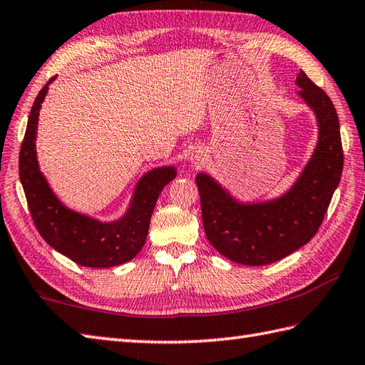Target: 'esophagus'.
Segmentation results:
<instances>
[{"label":"esophagus","instance_id":"obj_1","mask_svg":"<svg viewBox=\"0 0 365 365\" xmlns=\"http://www.w3.org/2000/svg\"><path fill=\"white\" fill-rule=\"evenodd\" d=\"M205 160V153L202 150H196L195 153H191V161L195 163V165H200V163H204Z\"/></svg>","mask_w":365,"mask_h":365}]
</instances>
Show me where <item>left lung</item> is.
Masks as SVG:
<instances>
[{"instance_id": "left-lung-1", "label": "left lung", "mask_w": 365, "mask_h": 365, "mask_svg": "<svg viewBox=\"0 0 365 365\" xmlns=\"http://www.w3.org/2000/svg\"><path fill=\"white\" fill-rule=\"evenodd\" d=\"M297 84L298 94L319 120V143L297 183L282 197L240 204L210 175L196 177L208 242L224 257L242 265H268L311 242L342 175L344 150L336 108L302 71Z\"/></svg>"}]
</instances>
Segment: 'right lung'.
<instances>
[{
    "label": "right lung",
    "instance_id": "obj_1",
    "mask_svg": "<svg viewBox=\"0 0 365 365\" xmlns=\"http://www.w3.org/2000/svg\"><path fill=\"white\" fill-rule=\"evenodd\" d=\"M50 81L31 108L25 138L20 147L19 170L26 202L38 234L53 250L81 267L110 268L136 257L149 234L150 216L161 190L177 175L173 166L157 168L138 182L128 212L119 221L100 222L68 210L53 195L41 174L36 157V133L41 105Z\"/></svg>",
    "mask_w": 365,
    "mask_h": 365
}]
</instances>
